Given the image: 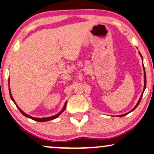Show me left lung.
Listing matches in <instances>:
<instances>
[{
    "mask_svg": "<svg viewBox=\"0 0 154 154\" xmlns=\"http://www.w3.org/2000/svg\"><path fill=\"white\" fill-rule=\"evenodd\" d=\"M138 53H139V54L140 55V57H141V58H142L143 59V57H142V55H141V54L140 53V52H138ZM143 69H144V71H145V68H144V65H143ZM146 82H147V80H146V74H145V72H144V89H143V94H141V96H140V99H139V100L138 101V102H137V105L135 106H134V108H133V109L131 110V111H130L129 112H128V113H125V114H123V115H119V117H123V116H125V115H126L127 114H128V113H130V112H132L133 110H134L136 108H137V106H138V105L139 104V103H140V100H141V98H142V97H143V92H144V91H145V88H146Z\"/></svg>",
    "mask_w": 154,
    "mask_h": 154,
    "instance_id": "8db88e82",
    "label": "left lung"
}]
</instances>
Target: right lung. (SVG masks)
<instances>
[{"label": "right lung", "instance_id": "1", "mask_svg": "<svg viewBox=\"0 0 154 154\" xmlns=\"http://www.w3.org/2000/svg\"><path fill=\"white\" fill-rule=\"evenodd\" d=\"M9 93H10V97H11V99L12 100V101H13V102L15 103V104L16 105V106H17V108H18L19 109V110L20 111V112L22 113V115H23L24 116H25V117H28V118H30V119H32V120H34V121H37V122H47V121H50V120H52V119H56V118H57L58 117H59V116L61 114V113L64 111V110H65V108H66V105H67V102L65 103V105H64V106H63V109H62V110L60 112H59V113H58V114H57V115H54V116H52V117H45V118H35V117H31V116H30V115H27V114H26V113L25 112H24L23 111H22V110L20 109V108L17 106V104H16V103L15 102V100H14V99L13 98V97H12V95H11V91H10V89H9Z\"/></svg>", "mask_w": 154, "mask_h": 154}]
</instances>
